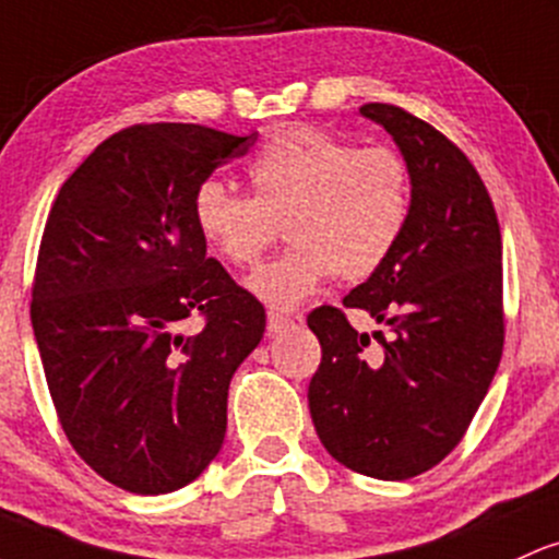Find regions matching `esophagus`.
<instances>
[{"instance_id":"esophagus-1","label":"esophagus","mask_w":559,"mask_h":559,"mask_svg":"<svg viewBox=\"0 0 559 559\" xmlns=\"http://www.w3.org/2000/svg\"><path fill=\"white\" fill-rule=\"evenodd\" d=\"M289 323H292V318L281 316V312H273V310L267 312V331H270V334H278V331L289 326Z\"/></svg>"}]
</instances>
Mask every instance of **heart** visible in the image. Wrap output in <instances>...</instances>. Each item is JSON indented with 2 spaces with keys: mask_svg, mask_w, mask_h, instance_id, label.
<instances>
[{
  "mask_svg": "<svg viewBox=\"0 0 559 559\" xmlns=\"http://www.w3.org/2000/svg\"><path fill=\"white\" fill-rule=\"evenodd\" d=\"M249 195L217 180L193 193V223L230 265H254L284 223L292 247L249 278L270 308H294L331 275L364 278L401 241L411 171L397 151L355 148L336 134L289 127L254 153Z\"/></svg>",
  "mask_w": 559,
  "mask_h": 559,
  "instance_id": "b5f03b06",
  "label": "heart"
}]
</instances>
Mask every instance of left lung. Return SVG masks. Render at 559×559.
I'll return each instance as SVG.
<instances>
[{"label": "left lung", "instance_id": "obj_1", "mask_svg": "<svg viewBox=\"0 0 559 559\" xmlns=\"http://www.w3.org/2000/svg\"><path fill=\"white\" fill-rule=\"evenodd\" d=\"M360 116L406 158L411 214L392 254L342 305L390 334L373 331V346L342 310H312L323 355L308 403L336 462L408 480L456 449L499 369L501 230L480 175L445 134L388 103H366Z\"/></svg>", "mask_w": 559, "mask_h": 559}]
</instances>
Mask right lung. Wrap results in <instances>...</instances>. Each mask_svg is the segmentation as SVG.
<instances>
[{"instance_id": "right-lung-1", "label": "right lung", "mask_w": 559, "mask_h": 559, "mask_svg": "<svg viewBox=\"0 0 559 559\" xmlns=\"http://www.w3.org/2000/svg\"><path fill=\"white\" fill-rule=\"evenodd\" d=\"M257 132L134 124L103 140L55 199L36 260L34 323L55 411L114 486L171 493L225 440L228 388L265 334L193 223V193ZM193 311L205 329L186 337Z\"/></svg>"}]
</instances>
